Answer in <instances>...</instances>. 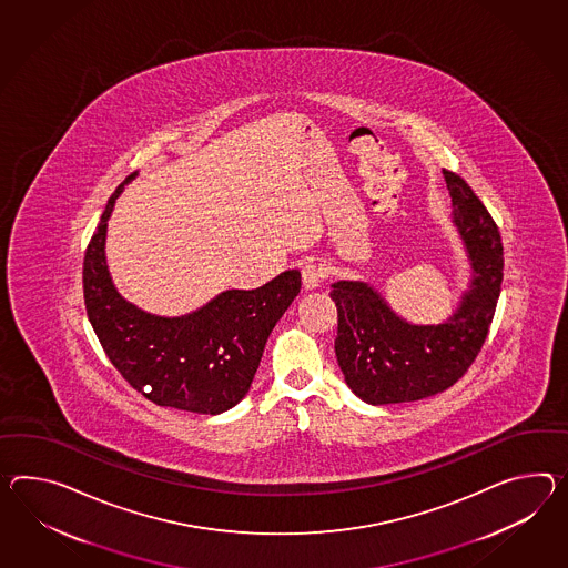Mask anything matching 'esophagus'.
<instances>
[{
    "mask_svg": "<svg viewBox=\"0 0 568 568\" xmlns=\"http://www.w3.org/2000/svg\"><path fill=\"white\" fill-rule=\"evenodd\" d=\"M324 278H326V268H324L322 264L310 263L302 266V283H304V290H318Z\"/></svg>",
    "mask_w": 568,
    "mask_h": 568,
    "instance_id": "1",
    "label": "esophagus"
}]
</instances>
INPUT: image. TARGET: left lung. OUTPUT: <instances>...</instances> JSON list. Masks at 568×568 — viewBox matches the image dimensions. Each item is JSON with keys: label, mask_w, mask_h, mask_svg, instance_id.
Returning <instances> with one entry per match:
<instances>
[{"label": "left lung", "mask_w": 568, "mask_h": 568, "mask_svg": "<svg viewBox=\"0 0 568 568\" xmlns=\"http://www.w3.org/2000/svg\"><path fill=\"white\" fill-rule=\"evenodd\" d=\"M452 194V222L471 266L468 290L442 324H413L398 316L365 281H336L334 341L346 386L374 406L423 400L454 386L485 345L503 283V242L468 182L443 170Z\"/></svg>", "instance_id": "left-lung-1"}]
</instances>
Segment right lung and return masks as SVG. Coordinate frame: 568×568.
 <instances>
[{
	"instance_id": "obj_1",
	"label": "right lung",
	"mask_w": 568,
	"mask_h": 568,
	"mask_svg": "<svg viewBox=\"0 0 568 568\" xmlns=\"http://www.w3.org/2000/svg\"><path fill=\"white\" fill-rule=\"evenodd\" d=\"M112 193L83 256V300L90 324L112 365L158 406L222 415L248 394L264 345L302 287L285 271L258 290H227L191 314L166 318L143 312L116 291L104 244Z\"/></svg>"
}]
</instances>
